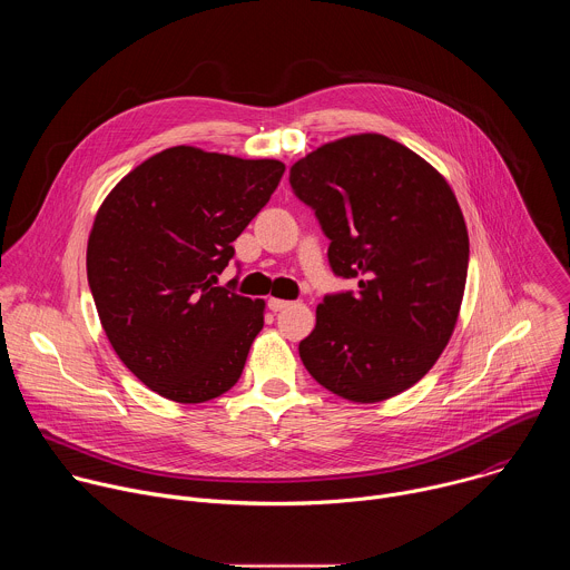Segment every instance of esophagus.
<instances>
[{"label": "esophagus", "instance_id": "1", "mask_svg": "<svg viewBox=\"0 0 570 570\" xmlns=\"http://www.w3.org/2000/svg\"><path fill=\"white\" fill-rule=\"evenodd\" d=\"M288 306H291L288 299H277V297H271V299H268V308H271L273 313L284 311V308H288Z\"/></svg>", "mask_w": 570, "mask_h": 570}]
</instances>
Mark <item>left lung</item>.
Instances as JSON below:
<instances>
[{
    "label": "left lung",
    "instance_id": "left-lung-1",
    "mask_svg": "<svg viewBox=\"0 0 570 570\" xmlns=\"http://www.w3.org/2000/svg\"><path fill=\"white\" fill-rule=\"evenodd\" d=\"M293 194L330 238L336 277L299 343L308 374L374 403L413 387L446 347L469 268V236L446 180L383 135L324 144L291 167Z\"/></svg>",
    "mask_w": 570,
    "mask_h": 570
}]
</instances>
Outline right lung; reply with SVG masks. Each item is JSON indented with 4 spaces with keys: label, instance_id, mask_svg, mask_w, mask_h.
I'll return each instance as SVG.
<instances>
[{
    "label": "right lung",
    "instance_id": "add662e5",
    "mask_svg": "<svg viewBox=\"0 0 570 570\" xmlns=\"http://www.w3.org/2000/svg\"><path fill=\"white\" fill-rule=\"evenodd\" d=\"M284 169L277 159L174 146L104 200L88 240L90 291L112 350L153 392L203 403L238 381L264 327V299L216 282Z\"/></svg>",
    "mask_w": 570,
    "mask_h": 570
}]
</instances>
